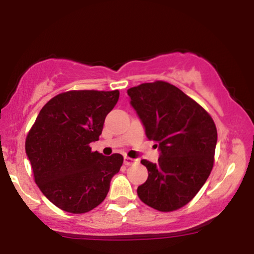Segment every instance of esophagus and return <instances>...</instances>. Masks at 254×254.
I'll use <instances>...</instances> for the list:
<instances>
[{
    "label": "esophagus",
    "mask_w": 254,
    "mask_h": 254,
    "mask_svg": "<svg viewBox=\"0 0 254 254\" xmlns=\"http://www.w3.org/2000/svg\"><path fill=\"white\" fill-rule=\"evenodd\" d=\"M137 161H138V160L132 159V157H129V156H125V157H124V164L127 165V166H130V165H132V164H136Z\"/></svg>",
    "instance_id": "1"
}]
</instances>
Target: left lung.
I'll use <instances>...</instances> for the list:
<instances>
[{"label":"left lung","instance_id":"1","mask_svg":"<svg viewBox=\"0 0 254 254\" xmlns=\"http://www.w3.org/2000/svg\"><path fill=\"white\" fill-rule=\"evenodd\" d=\"M127 94L148 139L161 150L156 164L141 161L148 179L138 186L137 194L159 211L178 210L191 202L210 176L216 125L197 101L165 81L138 84L127 89Z\"/></svg>","mask_w":254,"mask_h":254}]
</instances>
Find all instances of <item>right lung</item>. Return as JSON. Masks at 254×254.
<instances>
[{"label": "right lung", "instance_id": "obj_1", "mask_svg": "<svg viewBox=\"0 0 254 254\" xmlns=\"http://www.w3.org/2000/svg\"><path fill=\"white\" fill-rule=\"evenodd\" d=\"M119 90H69L48 101L28 131L25 148L34 182L57 208L84 214L106 198L123 165L121 154L92 151Z\"/></svg>", "mask_w": 254, "mask_h": 254}]
</instances>
